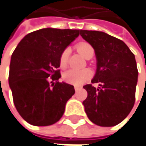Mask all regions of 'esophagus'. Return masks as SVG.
<instances>
[{
	"label": "esophagus",
	"instance_id": "1",
	"mask_svg": "<svg viewBox=\"0 0 146 146\" xmlns=\"http://www.w3.org/2000/svg\"><path fill=\"white\" fill-rule=\"evenodd\" d=\"M81 87H78V86H75V87H74V89H75L76 92H78V91L79 90V89H81Z\"/></svg>",
	"mask_w": 146,
	"mask_h": 146
}]
</instances>
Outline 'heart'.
Segmentation results:
<instances>
[{"mask_svg":"<svg viewBox=\"0 0 146 146\" xmlns=\"http://www.w3.org/2000/svg\"><path fill=\"white\" fill-rule=\"evenodd\" d=\"M93 48H92L89 44L88 43H81L78 45V50L82 55L84 56L85 58L88 55L89 52L92 50ZM68 49L66 48L63 51L60 56V66L62 68L65 67L68 64ZM92 75V73L90 69L88 68H70L68 71H66L64 73V79L66 82L69 84L73 85H80L82 83L88 81L90 79Z\"/></svg>","mask_w":146,"mask_h":146,"instance_id":"heart-1","label":"heart"}]
</instances>
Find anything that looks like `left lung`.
<instances>
[{"label":"left lung","instance_id":"1","mask_svg":"<svg viewBox=\"0 0 146 146\" xmlns=\"http://www.w3.org/2000/svg\"><path fill=\"white\" fill-rule=\"evenodd\" d=\"M95 50L97 71L92 84L83 87L88 97L82 102L87 116L100 126H113L131 112L135 100L138 70L135 55L121 39L102 31L80 30Z\"/></svg>","mask_w":146,"mask_h":146}]
</instances>
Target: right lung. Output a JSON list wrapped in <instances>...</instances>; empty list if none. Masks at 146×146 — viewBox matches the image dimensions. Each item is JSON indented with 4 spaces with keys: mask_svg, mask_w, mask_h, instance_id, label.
I'll use <instances>...</instances> for the list:
<instances>
[{
    "mask_svg": "<svg viewBox=\"0 0 146 146\" xmlns=\"http://www.w3.org/2000/svg\"><path fill=\"white\" fill-rule=\"evenodd\" d=\"M80 30L44 28L31 32L18 44L11 55L9 85L15 107L33 125L56 123L75 90L59 82L60 56L79 35Z\"/></svg>",
    "mask_w": 146,
    "mask_h": 146,
    "instance_id": "obj_1",
    "label": "right lung"
}]
</instances>
